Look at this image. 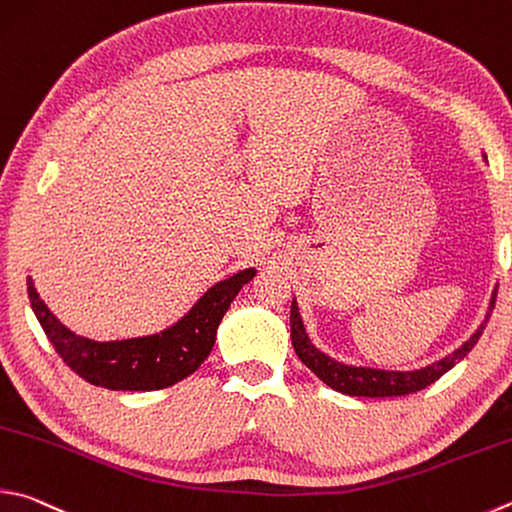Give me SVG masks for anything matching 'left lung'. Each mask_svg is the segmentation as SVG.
Here are the masks:
<instances>
[{
	"label": "left lung",
	"mask_w": 512,
	"mask_h": 512,
	"mask_svg": "<svg viewBox=\"0 0 512 512\" xmlns=\"http://www.w3.org/2000/svg\"><path fill=\"white\" fill-rule=\"evenodd\" d=\"M497 291L492 293L490 300V311L483 320L481 327L477 329L475 336H472L466 345H461L457 351L450 353V356L441 358L439 362H432L423 369L416 371H385V369H367V367H349L342 365V362L324 356L320 349L311 345L309 336H306L304 324L300 313H297V302L291 304V340L293 349L306 367H309L315 376H318L322 383H327L331 389H336L340 394L347 396H367V398H387V396H405L421 392L427 385H432L434 380H439L445 371H450L461 358H466V353L477 345L479 336L486 329V322L490 318L492 309H495Z\"/></svg>",
	"instance_id": "left-lung-1"
}]
</instances>
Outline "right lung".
<instances>
[{"label":"right lung","instance_id":"add662e5","mask_svg":"<svg viewBox=\"0 0 512 512\" xmlns=\"http://www.w3.org/2000/svg\"><path fill=\"white\" fill-rule=\"evenodd\" d=\"M255 277L253 268L219 282L194 304L185 318L163 331L120 342H94L80 338L53 318L29 277V300L46 338L71 371L96 387L123 392H154L179 383L197 371L215 345L217 327L241 286Z\"/></svg>","mask_w":512,"mask_h":512}]
</instances>
